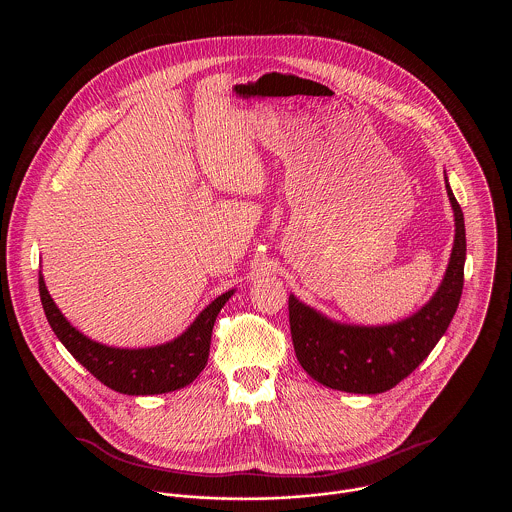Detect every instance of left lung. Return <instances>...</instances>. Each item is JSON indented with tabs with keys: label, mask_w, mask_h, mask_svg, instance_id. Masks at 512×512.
<instances>
[{
	"label": "left lung",
	"mask_w": 512,
	"mask_h": 512,
	"mask_svg": "<svg viewBox=\"0 0 512 512\" xmlns=\"http://www.w3.org/2000/svg\"><path fill=\"white\" fill-rule=\"evenodd\" d=\"M455 240L438 292L414 315L390 325H347L325 317L290 295V327L299 365L327 388L380 394L394 388L432 353L447 331L463 292L465 222L447 183Z\"/></svg>",
	"instance_id": "1"
}]
</instances>
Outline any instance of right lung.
I'll return each mask as SVG.
<instances>
[{
	"instance_id": "obj_1",
	"label": "right lung",
	"mask_w": 512,
	"mask_h": 512,
	"mask_svg": "<svg viewBox=\"0 0 512 512\" xmlns=\"http://www.w3.org/2000/svg\"><path fill=\"white\" fill-rule=\"evenodd\" d=\"M232 293L234 290L219 295L197 315L185 333L169 343L147 349H116L100 345L74 329L55 305L43 276L39 274L41 303L59 341L102 384L130 396L173 392L191 384L201 374L209 361L217 315Z\"/></svg>"
}]
</instances>
